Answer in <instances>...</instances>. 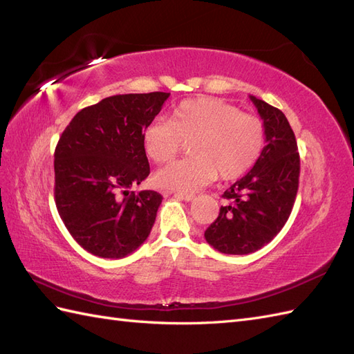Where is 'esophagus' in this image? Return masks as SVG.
<instances>
[{"instance_id": "obj_1", "label": "esophagus", "mask_w": 354, "mask_h": 354, "mask_svg": "<svg viewBox=\"0 0 354 354\" xmlns=\"http://www.w3.org/2000/svg\"><path fill=\"white\" fill-rule=\"evenodd\" d=\"M176 196H178L180 199H185V201H194V198H195V195L194 194H185V192H177L176 194Z\"/></svg>"}]
</instances>
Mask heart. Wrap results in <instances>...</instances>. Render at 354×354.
Returning a JSON list of instances; mask_svg holds the SVG:
<instances>
[{
  "label": "heart",
  "mask_w": 354,
  "mask_h": 354,
  "mask_svg": "<svg viewBox=\"0 0 354 354\" xmlns=\"http://www.w3.org/2000/svg\"><path fill=\"white\" fill-rule=\"evenodd\" d=\"M186 143L190 158L159 169V187L190 194L220 177L234 180L254 167L266 143L260 118L230 103L195 97L178 103L169 121L156 120L143 131L146 155L156 164L174 159Z\"/></svg>",
  "instance_id": "b5f03b06"
}]
</instances>
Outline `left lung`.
<instances>
[{"instance_id": "8db88e82", "label": "left lung", "mask_w": 354, "mask_h": 354, "mask_svg": "<svg viewBox=\"0 0 354 354\" xmlns=\"http://www.w3.org/2000/svg\"><path fill=\"white\" fill-rule=\"evenodd\" d=\"M266 128V146L248 174L223 194L230 203L205 230L223 254L259 251L282 230L295 202L299 155L295 134L282 111L251 95Z\"/></svg>"}]
</instances>
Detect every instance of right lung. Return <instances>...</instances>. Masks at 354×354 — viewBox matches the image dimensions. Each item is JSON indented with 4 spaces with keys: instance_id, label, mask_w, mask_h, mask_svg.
Listing matches in <instances>:
<instances>
[{
    "instance_id": "right-lung-1",
    "label": "right lung",
    "mask_w": 354,
    "mask_h": 354,
    "mask_svg": "<svg viewBox=\"0 0 354 354\" xmlns=\"http://www.w3.org/2000/svg\"><path fill=\"white\" fill-rule=\"evenodd\" d=\"M169 93L118 94L72 118L55 151V201L85 251L122 259L149 236L162 196L130 192L151 173L143 131Z\"/></svg>"
}]
</instances>
